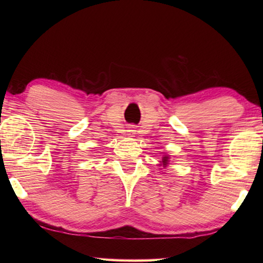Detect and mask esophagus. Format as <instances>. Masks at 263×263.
<instances>
[{
    "instance_id": "34e87169",
    "label": "esophagus",
    "mask_w": 263,
    "mask_h": 263,
    "mask_svg": "<svg viewBox=\"0 0 263 263\" xmlns=\"http://www.w3.org/2000/svg\"><path fill=\"white\" fill-rule=\"evenodd\" d=\"M135 127H130V128H128V136H133V135H135Z\"/></svg>"
}]
</instances>
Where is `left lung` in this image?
Masks as SVG:
<instances>
[{
  "label": "left lung",
  "instance_id": "left-lung-1",
  "mask_svg": "<svg viewBox=\"0 0 263 263\" xmlns=\"http://www.w3.org/2000/svg\"><path fill=\"white\" fill-rule=\"evenodd\" d=\"M169 159H171V157H169V155H163L162 160H161V161H160L159 166H162L163 168H166L168 164H169ZM160 169H161V168H160Z\"/></svg>",
  "mask_w": 263,
  "mask_h": 263
}]
</instances>
